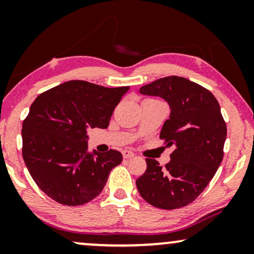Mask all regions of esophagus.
I'll return each instance as SVG.
<instances>
[{"label":"esophagus","instance_id":"1","mask_svg":"<svg viewBox=\"0 0 254 254\" xmlns=\"http://www.w3.org/2000/svg\"><path fill=\"white\" fill-rule=\"evenodd\" d=\"M123 156H124V158H125V159H128V158L134 157L135 155L133 154V152L129 151V150H127V149H126V150H124V151H123Z\"/></svg>","mask_w":254,"mask_h":254}]
</instances>
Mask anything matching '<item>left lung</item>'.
<instances>
[{
	"instance_id": "1",
	"label": "left lung",
	"mask_w": 254,
	"mask_h": 254,
	"mask_svg": "<svg viewBox=\"0 0 254 254\" xmlns=\"http://www.w3.org/2000/svg\"><path fill=\"white\" fill-rule=\"evenodd\" d=\"M143 96L164 99L169 119L159 137L175 147L171 161L162 168L147 158V170L136 180L141 196L161 209H177L203 192L223 159L227 126L213 93L190 79L169 76L140 89Z\"/></svg>"
}]
</instances>
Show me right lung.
<instances>
[{"instance_id": "obj_1", "label": "right lung", "mask_w": 254, "mask_h": 254, "mask_svg": "<svg viewBox=\"0 0 254 254\" xmlns=\"http://www.w3.org/2000/svg\"><path fill=\"white\" fill-rule=\"evenodd\" d=\"M128 90L69 81L37 97L23 123V158L46 195L59 203L79 206L102 192L123 155L90 151L88 129L109 127Z\"/></svg>"}]
</instances>
